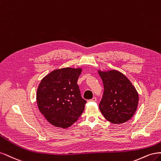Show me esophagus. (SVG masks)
Returning a JSON list of instances; mask_svg holds the SVG:
<instances>
[{
  "instance_id": "1",
  "label": "esophagus",
  "mask_w": 161,
  "mask_h": 161,
  "mask_svg": "<svg viewBox=\"0 0 161 161\" xmlns=\"http://www.w3.org/2000/svg\"><path fill=\"white\" fill-rule=\"evenodd\" d=\"M89 101H90V102H96V97H94L92 98V99L90 100Z\"/></svg>"
}]
</instances>
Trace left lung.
<instances>
[{"instance_id":"1","label":"left lung","mask_w":161,"mask_h":161,"mask_svg":"<svg viewBox=\"0 0 161 161\" xmlns=\"http://www.w3.org/2000/svg\"><path fill=\"white\" fill-rule=\"evenodd\" d=\"M103 84V92L99 103L101 113L113 124H122L135 113L138 94L127 77L116 70L98 71Z\"/></svg>"}]
</instances>
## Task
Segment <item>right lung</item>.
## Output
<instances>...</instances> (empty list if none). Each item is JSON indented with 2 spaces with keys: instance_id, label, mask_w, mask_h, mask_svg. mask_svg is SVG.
Here are the masks:
<instances>
[{
  "instance_id": "1",
  "label": "right lung",
  "mask_w": 161,
  "mask_h": 161,
  "mask_svg": "<svg viewBox=\"0 0 161 161\" xmlns=\"http://www.w3.org/2000/svg\"><path fill=\"white\" fill-rule=\"evenodd\" d=\"M81 69H56L41 80L37 88L39 111L50 124L66 128L78 120L85 108L77 80Z\"/></svg>"
}]
</instances>
